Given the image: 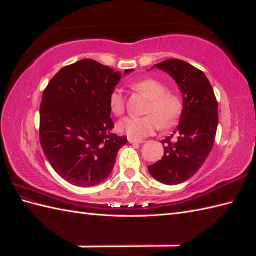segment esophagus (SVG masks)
Masks as SVG:
<instances>
[{
	"label": "esophagus",
	"instance_id": "1",
	"mask_svg": "<svg viewBox=\"0 0 256 256\" xmlns=\"http://www.w3.org/2000/svg\"><path fill=\"white\" fill-rule=\"evenodd\" d=\"M128 141L130 144H144V140H142V139H134L130 137H128Z\"/></svg>",
	"mask_w": 256,
	"mask_h": 256
}]
</instances>
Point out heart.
I'll return each instance as SVG.
<instances>
[{
    "label": "heart",
    "instance_id": "obj_1",
    "mask_svg": "<svg viewBox=\"0 0 256 256\" xmlns=\"http://www.w3.org/2000/svg\"><path fill=\"white\" fill-rule=\"evenodd\" d=\"M132 86L144 92L150 102L144 112L146 115L128 116L118 122V130L134 139H142L152 134L158 128L168 129L175 126L183 114V100L178 94L168 92L166 84L154 78H144ZM126 102L120 88H115L110 95V108L114 115L120 116Z\"/></svg>",
    "mask_w": 256,
    "mask_h": 256
}]
</instances>
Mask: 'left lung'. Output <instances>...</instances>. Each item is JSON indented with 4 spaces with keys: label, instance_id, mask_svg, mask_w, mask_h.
<instances>
[{
    "label": "left lung",
    "instance_id": "left-lung-1",
    "mask_svg": "<svg viewBox=\"0 0 256 256\" xmlns=\"http://www.w3.org/2000/svg\"><path fill=\"white\" fill-rule=\"evenodd\" d=\"M156 68L168 72L183 95V114L173 134L163 139L164 156L148 166L161 183L175 185L190 178L212 151L218 126V103L205 73L180 59H168ZM176 139L173 142L172 136Z\"/></svg>",
    "mask_w": 256,
    "mask_h": 256
}]
</instances>
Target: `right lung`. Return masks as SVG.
<instances>
[{"mask_svg": "<svg viewBox=\"0 0 256 256\" xmlns=\"http://www.w3.org/2000/svg\"><path fill=\"white\" fill-rule=\"evenodd\" d=\"M119 80V71L82 59L62 68L44 90L39 140L50 166L73 185L103 182L127 142L112 132L110 95Z\"/></svg>", "mask_w": 256, "mask_h": 256, "instance_id": "right-lung-1", "label": "right lung"}]
</instances>
